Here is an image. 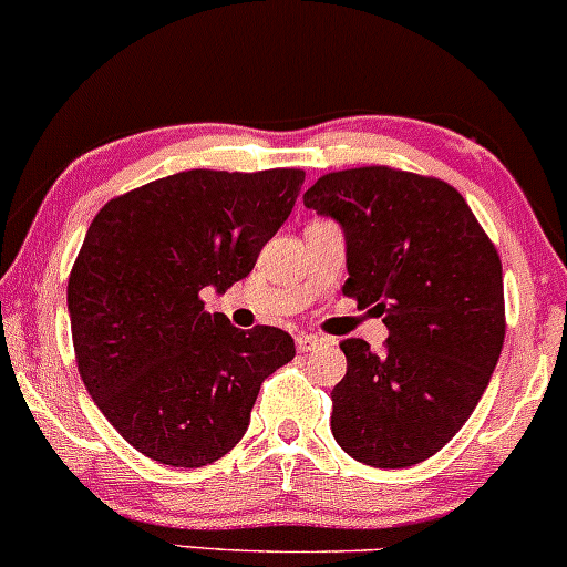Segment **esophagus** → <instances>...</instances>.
<instances>
[{
  "instance_id": "1",
  "label": "esophagus",
  "mask_w": 567,
  "mask_h": 567,
  "mask_svg": "<svg viewBox=\"0 0 567 567\" xmlns=\"http://www.w3.org/2000/svg\"><path fill=\"white\" fill-rule=\"evenodd\" d=\"M327 340L324 338H319V334H297V351H300V354H308V351H316L319 349V346H324Z\"/></svg>"
}]
</instances>
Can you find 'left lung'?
Instances as JSON below:
<instances>
[{"label": "left lung", "mask_w": 567, "mask_h": 567, "mask_svg": "<svg viewBox=\"0 0 567 567\" xmlns=\"http://www.w3.org/2000/svg\"><path fill=\"white\" fill-rule=\"evenodd\" d=\"M306 208L346 233V297L383 316L386 351L340 343L332 435L370 467H411L471 419L505 340L503 265L462 194L432 175L370 164L327 173Z\"/></svg>", "instance_id": "left-lung-1"}]
</instances>
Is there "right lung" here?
I'll return each mask as SVG.
<instances>
[{
	"instance_id": "1",
	"label": "right lung",
	"mask_w": 567,
	"mask_h": 567,
	"mask_svg": "<svg viewBox=\"0 0 567 567\" xmlns=\"http://www.w3.org/2000/svg\"><path fill=\"white\" fill-rule=\"evenodd\" d=\"M306 173L186 169L118 194L91 221L66 281L78 373L140 454L203 467L248 430L261 381L295 359L278 327L243 332L203 289L246 278Z\"/></svg>"
}]
</instances>
